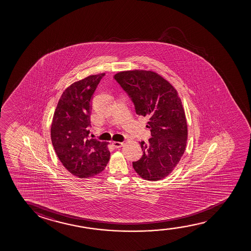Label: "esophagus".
Segmentation results:
<instances>
[{
    "mask_svg": "<svg viewBox=\"0 0 251 251\" xmlns=\"http://www.w3.org/2000/svg\"><path fill=\"white\" fill-rule=\"evenodd\" d=\"M114 147L115 148H119L121 147H123V145H124V142H120V141H114L113 143Z\"/></svg>",
    "mask_w": 251,
    "mask_h": 251,
    "instance_id": "obj_1",
    "label": "esophagus"
}]
</instances>
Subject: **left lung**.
Instances as JSON below:
<instances>
[{
    "label": "left lung",
    "mask_w": 251,
    "mask_h": 251,
    "mask_svg": "<svg viewBox=\"0 0 251 251\" xmlns=\"http://www.w3.org/2000/svg\"><path fill=\"white\" fill-rule=\"evenodd\" d=\"M114 79L134 103L135 112L147 117L151 137L140 142L143 155L133 167L148 181L171 174L185 151L188 127L176 90L157 73L147 70L119 72Z\"/></svg>",
    "instance_id": "left-lung-1"
}]
</instances>
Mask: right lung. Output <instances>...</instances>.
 I'll use <instances>...</instances> for the list:
<instances>
[{"label":"right lung","mask_w":251,"mask_h":251,"mask_svg":"<svg viewBox=\"0 0 251 251\" xmlns=\"http://www.w3.org/2000/svg\"><path fill=\"white\" fill-rule=\"evenodd\" d=\"M104 73L73 83L63 92L53 116L52 145L62 165L79 178L100 174L110 160L108 142L89 139L92 99Z\"/></svg>","instance_id":"1"}]
</instances>
